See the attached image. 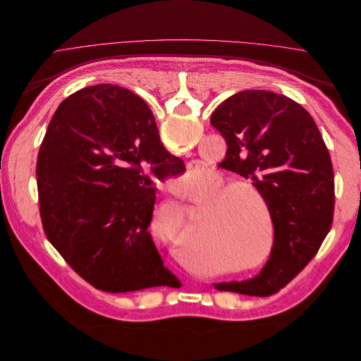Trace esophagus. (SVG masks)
I'll use <instances>...</instances> for the list:
<instances>
[{"label": "esophagus", "instance_id": "obj_1", "mask_svg": "<svg viewBox=\"0 0 361 361\" xmlns=\"http://www.w3.org/2000/svg\"><path fill=\"white\" fill-rule=\"evenodd\" d=\"M187 169H188V171L194 170V169H195V164H194V162H190V164H188V167H187Z\"/></svg>", "mask_w": 361, "mask_h": 361}]
</instances>
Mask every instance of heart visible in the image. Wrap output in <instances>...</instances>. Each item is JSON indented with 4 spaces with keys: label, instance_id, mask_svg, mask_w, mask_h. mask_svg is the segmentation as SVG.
Instances as JSON below:
<instances>
[{
    "label": "heart",
    "instance_id": "1",
    "mask_svg": "<svg viewBox=\"0 0 361 361\" xmlns=\"http://www.w3.org/2000/svg\"><path fill=\"white\" fill-rule=\"evenodd\" d=\"M212 194L218 197L202 221L197 250L215 251L226 264H236L233 271L260 268L274 239V220L265 195L251 185H236L224 178L214 183Z\"/></svg>",
    "mask_w": 361,
    "mask_h": 361
}]
</instances>
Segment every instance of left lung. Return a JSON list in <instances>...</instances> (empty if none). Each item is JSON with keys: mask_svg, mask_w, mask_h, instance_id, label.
Returning <instances> with one entry per match:
<instances>
[{"mask_svg": "<svg viewBox=\"0 0 361 361\" xmlns=\"http://www.w3.org/2000/svg\"><path fill=\"white\" fill-rule=\"evenodd\" d=\"M227 143L220 167L250 179L265 195L274 220L269 259L243 281L214 283L218 290L267 297L304 269L329 233L334 173L318 126L289 97L267 90L239 92L211 117Z\"/></svg>", "mask_w": 361, "mask_h": 361, "instance_id": "left-lung-1", "label": "left lung"}]
</instances>
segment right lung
Here are the masks:
<instances>
[{
    "mask_svg": "<svg viewBox=\"0 0 361 361\" xmlns=\"http://www.w3.org/2000/svg\"><path fill=\"white\" fill-rule=\"evenodd\" d=\"M185 170L164 149L147 104L123 87L71 94L54 114L37 158L43 231L76 274L96 289L125 293L180 281L164 267L149 224L150 176Z\"/></svg>",
    "mask_w": 361,
    "mask_h": 361,
    "instance_id": "right-lung-1",
    "label": "right lung"
}]
</instances>
